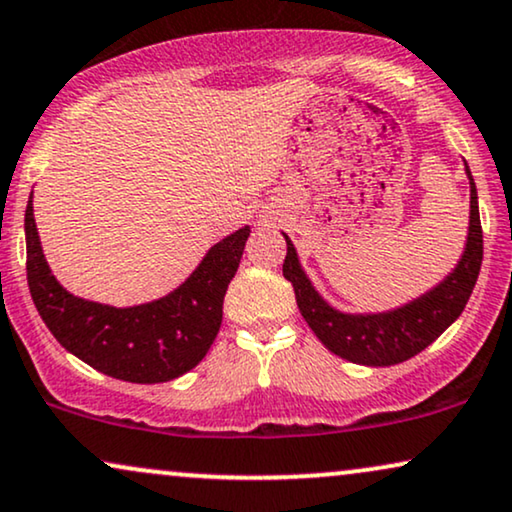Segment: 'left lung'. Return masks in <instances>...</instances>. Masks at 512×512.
<instances>
[{
    "label": "left lung",
    "mask_w": 512,
    "mask_h": 512,
    "mask_svg": "<svg viewBox=\"0 0 512 512\" xmlns=\"http://www.w3.org/2000/svg\"><path fill=\"white\" fill-rule=\"evenodd\" d=\"M466 174L470 178V225L466 251H463L459 265L435 289L393 313L345 315L331 308L305 277L294 244L284 235L287 258H284L282 272L294 284L296 303L303 320L331 353L348 362L367 364V367L400 364L426 350L463 313L482 265V225L480 209H477V190L468 167Z\"/></svg>",
    "instance_id": "obj_1"
}]
</instances>
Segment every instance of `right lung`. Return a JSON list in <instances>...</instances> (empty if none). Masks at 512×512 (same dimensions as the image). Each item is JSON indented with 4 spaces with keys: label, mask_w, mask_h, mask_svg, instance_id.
<instances>
[{
    "label": "right lung",
    "mask_w": 512,
    "mask_h": 512,
    "mask_svg": "<svg viewBox=\"0 0 512 512\" xmlns=\"http://www.w3.org/2000/svg\"><path fill=\"white\" fill-rule=\"evenodd\" d=\"M249 228L214 244L197 270L159 301L112 308L65 291L39 244L32 195L25 209L28 287L56 341L105 376L129 383H164L197 367L223 320V298L240 268Z\"/></svg>",
    "instance_id": "1"
}]
</instances>
